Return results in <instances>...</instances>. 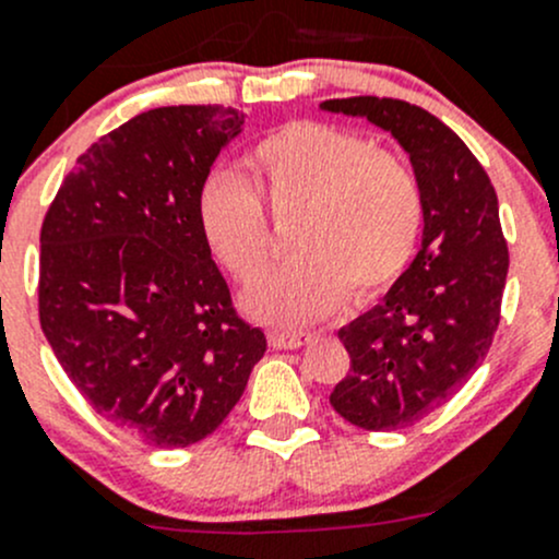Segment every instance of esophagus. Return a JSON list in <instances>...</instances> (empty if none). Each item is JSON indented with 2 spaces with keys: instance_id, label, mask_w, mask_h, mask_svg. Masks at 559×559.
Returning a JSON list of instances; mask_svg holds the SVG:
<instances>
[{
  "instance_id": "esophagus-1",
  "label": "esophagus",
  "mask_w": 559,
  "mask_h": 559,
  "mask_svg": "<svg viewBox=\"0 0 559 559\" xmlns=\"http://www.w3.org/2000/svg\"><path fill=\"white\" fill-rule=\"evenodd\" d=\"M270 346L273 348H300L311 341V332H270Z\"/></svg>"
}]
</instances>
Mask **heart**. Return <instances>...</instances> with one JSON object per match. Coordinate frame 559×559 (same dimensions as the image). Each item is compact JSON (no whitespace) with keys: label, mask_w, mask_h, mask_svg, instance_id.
<instances>
[{"label":"heart","mask_w":559,"mask_h":559,"mask_svg":"<svg viewBox=\"0 0 559 559\" xmlns=\"http://www.w3.org/2000/svg\"><path fill=\"white\" fill-rule=\"evenodd\" d=\"M251 186L216 173L197 197V222L213 259L240 286L270 262V216L289 222L300 253L246 295L267 324H306L348 295L376 297L411 264L425 224L416 173L368 138L330 123L297 121L259 140L246 159Z\"/></svg>","instance_id":"b5f03b06"}]
</instances>
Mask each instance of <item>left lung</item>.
Instances as JSON below:
<instances>
[{"label": "left lung", "mask_w": 559, "mask_h": 559, "mask_svg": "<svg viewBox=\"0 0 559 559\" xmlns=\"http://www.w3.org/2000/svg\"><path fill=\"white\" fill-rule=\"evenodd\" d=\"M321 110L368 118L392 134L425 197L411 267L337 332L352 368L330 394L332 408L362 430H403L449 403L492 346L509 275L498 194L471 148L421 107L348 97Z\"/></svg>", "instance_id": "1"}]
</instances>
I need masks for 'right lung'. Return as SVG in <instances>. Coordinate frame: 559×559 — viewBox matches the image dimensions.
<instances>
[{"label": "right lung", "instance_id": "add662e5", "mask_svg": "<svg viewBox=\"0 0 559 559\" xmlns=\"http://www.w3.org/2000/svg\"><path fill=\"white\" fill-rule=\"evenodd\" d=\"M243 121L224 105L140 112L78 156L45 213L39 326L94 411L148 447L211 436L267 348L197 222Z\"/></svg>", "mask_w": 559, "mask_h": 559}]
</instances>
